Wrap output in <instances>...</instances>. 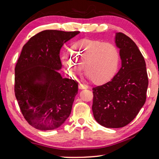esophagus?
<instances>
[{"label": "esophagus", "mask_w": 159, "mask_h": 159, "mask_svg": "<svg viewBox=\"0 0 159 159\" xmlns=\"http://www.w3.org/2000/svg\"><path fill=\"white\" fill-rule=\"evenodd\" d=\"M79 89H87V88H88V85H85V84H82V83H80V84L79 85Z\"/></svg>", "instance_id": "obj_1"}]
</instances>
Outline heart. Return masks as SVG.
Here are the masks:
<instances>
[{
  "label": "heart",
  "instance_id": "obj_1",
  "mask_svg": "<svg viewBox=\"0 0 159 159\" xmlns=\"http://www.w3.org/2000/svg\"><path fill=\"white\" fill-rule=\"evenodd\" d=\"M62 61L72 76L80 74L84 66L88 77L101 83L108 81L116 73L120 52L113 43L85 39L75 43Z\"/></svg>",
  "mask_w": 159,
  "mask_h": 159
}]
</instances>
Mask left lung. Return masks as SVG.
<instances>
[{
  "instance_id": "obj_1",
  "label": "left lung",
  "mask_w": 159,
  "mask_h": 159,
  "mask_svg": "<svg viewBox=\"0 0 159 159\" xmlns=\"http://www.w3.org/2000/svg\"><path fill=\"white\" fill-rule=\"evenodd\" d=\"M121 67L110 81L93 88L95 119L106 128L124 127L133 120L146 101L148 76L144 57L130 38L116 33Z\"/></svg>"
}]
</instances>
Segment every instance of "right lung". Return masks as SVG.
Listing matches in <instances>:
<instances>
[{
  "label": "right lung",
  "mask_w": 159,
  "mask_h": 159,
  "mask_svg": "<svg viewBox=\"0 0 159 159\" xmlns=\"http://www.w3.org/2000/svg\"><path fill=\"white\" fill-rule=\"evenodd\" d=\"M80 31L45 30L24 45L15 68V94L21 114L41 130H54L71 114L78 93L76 80L63 79L61 48Z\"/></svg>",
  "instance_id": "add662e5"
}]
</instances>
